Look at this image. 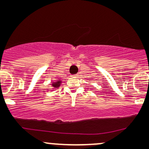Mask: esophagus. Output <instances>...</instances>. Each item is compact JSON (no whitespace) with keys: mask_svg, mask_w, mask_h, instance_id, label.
I'll return each instance as SVG.
<instances>
[{"mask_svg":"<svg viewBox=\"0 0 149 149\" xmlns=\"http://www.w3.org/2000/svg\"><path fill=\"white\" fill-rule=\"evenodd\" d=\"M78 77V74H74L71 75V77Z\"/></svg>","mask_w":149,"mask_h":149,"instance_id":"1","label":"esophagus"}]
</instances>
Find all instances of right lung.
Masks as SVG:
<instances>
[{
  "instance_id": "add662e5",
  "label": "right lung",
  "mask_w": 149,
  "mask_h": 149,
  "mask_svg": "<svg viewBox=\"0 0 149 149\" xmlns=\"http://www.w3.org/2000/svg\"><path fill=\"white\" fill-rule=\"evenodd\" d=\"M61 84V81H57L56 82H53L52 83V86L55 87V88H58V87L60 86Z\"/></svg>"
}]
</instances>
